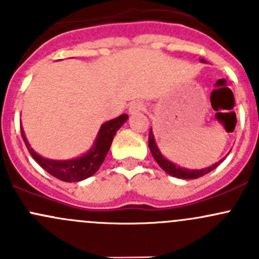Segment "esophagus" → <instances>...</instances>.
Listing matches in <instances>:
<instances>
[{
    "label": "esophagus",
    "mask_w": 259,
    "mask_h": 259,
    "mask_svg": "<svg viewBox=\"0 0 259 259\" xmlns=\"http://www.w3.org/2000/svg\"><path fill=\"white\" fill-rule=\"evenodd\" d=\"M144 109V104L142 101H134V103L130 104L129 106V113L130 114H135V113H139Z\"/></svg>",
    "instance_id": "esophagus-1"
}]
</instances>
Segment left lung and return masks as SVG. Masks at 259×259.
Instances as JSON below:
<instances>
[{
    "instance_id": "left-lung-1",
    "label": "left lung",
    "mask_w": 259,
    "mask_h": 259,
    "mask_svg": "<svg viewBox=\"0 0 259 259\" xmlns=\"http://www.w3.org/2000/svg\"><path fill=\"white\" fill-rule=\"evenodd\" d=\"M202 61L205 62L204 60H202ZM149 149H150V153L153 154L155 161L159 164V165H160V168L163 169L164 171H166V173L170 174V176L177 177V178H182V179L200 178V177L210 173L213 169H215L217 166L219 165V163H221V161H223V160H221V161H218V163L213 164V165L209 166V168L200 169V170L199 169H198V170H189V169H184V168H180V166H177L176 164L170 163V161L166 160V159L161 155V153L159 151L158 146H156V144H155V140H154V135H153V133H151V130L149 132Z\"/></svg>"
}]
</instances>
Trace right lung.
<instances>
[{
	"label": "right lung",
	"instance_id": "right-lung-1",
	"mask_svg": "<svg viewBox=\"0 0 259 259\" xmlns=\"http://www.w3.org/2000/svg\"><path fill=\"white\" fill-rule=\"evenodd\" d=\"M126 120L127 115L122 114L101 125L98 138H96L90 151L86 153L85 155L80 156V158L71 159V160H50V159L42 158L37 153H35L27 143L22 127H21V135H22L23 142L27 146L31 156L49 174L62 180V182H80V180L94 176L98 171V169L100 168L104 159H105L106 154H108L109 149H110L115 134Z\"/></svg>",
	"mask_w": 259,
	"mask_h": 259
}]
</instances>
